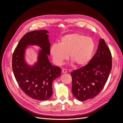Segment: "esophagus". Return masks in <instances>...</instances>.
I'll return each instance as SVG.
<instances>
[{
    "mask_svg": "<svg viewBox=\"0 0 123 123\" xmlns=\"http://www.w3.org/2000/svg\"><path fill=\"white\" fill-rule=\"evenodd\" d=\"M62 73H67V70L66 69H63L62 71Z\"/></svg>",
    "mask_w": 123,
    "mask_h": 123,
    "instance_id": "1",
    "label": "esophagus"
}]
</instances>
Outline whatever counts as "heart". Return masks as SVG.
Wrapping results in <instances>:
<instances>
[{
    "label": "heart",
    "mask_w": 123,
    "mask_h": 123,
    "mask_svg": "<svg viewBox=\"0 0 123 123\" xmlns=\"http://www.w3.org/2000/svg\"><path fill=\"white\" fill-rule=\"evenodd\" d=\"M95 49V43L91 38L79 34L63 36L60 44L54 43L50 53L55 64L61 65L69 58L77 66L82 67L90 62Z\"/></svg>",
    "instance_id": "1"
}]
</instances>
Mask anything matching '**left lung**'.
Listing matches in <instances>:
<instances>
[{
	"label": "left lung",
	"mask_w": 123,
	"mask_h": 123,
	"mask_svg": "<svg viewBox=\"0 0 123 123\" xmlns=\"http://www.w3.org/2000/svg\"><path fill=\"white\" fill-rule=\"evenodd\" d=\"M111 69L112 56L101 38L97 51L88 64L71 73L73 96L81 102L95 97L103 89Z\"/></svg>",
	"instance_id": "obj_1"
}]
</instances>
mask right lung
Segmentation results:
<instances>
[{
    "label": "right lung",
    "mask_w": 123,
    "mask_h": 123,
    "mask_svg": "<svg viewBox=\"0 0 123 123\" xmlns=\"http://www.w3.org/2000/svg\"><path fill=\"white\" fill-rule=\"evenodd\" d=\"M46 30L27 33L20 40L12 57V69L20 88L29 97L43 101L52 95L53 81L61 76L62 70L52 65L48 59L51 43ZM29 45H37L41 49L38 60L29 65L25 59V50Z\"/></svg>",
    "instance_id": "add662e5"
}]
</instances>
